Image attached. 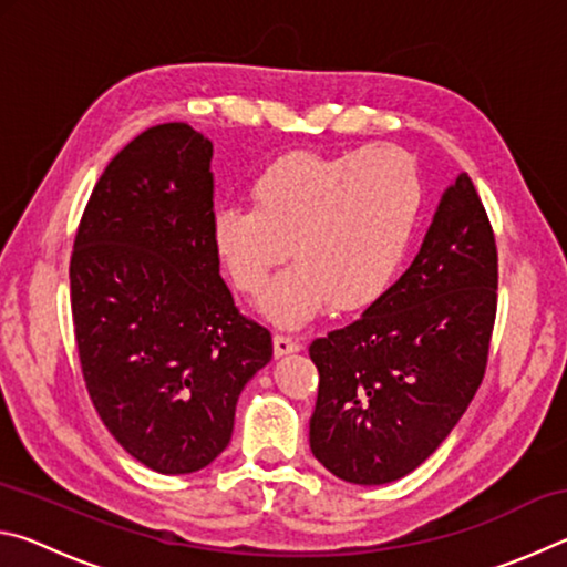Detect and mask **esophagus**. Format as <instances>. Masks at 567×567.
I'll return each mask as SVG.
<instances>
[{"instance_id": "esophagus-1", "label": "esophagus", "mask_w": 567, "mask_h": 567, "mask_svg": "<svg viewBox=\"0 0 567 567\" xmlns=\"http://www.w3.org/2000/svg\"><path fill=\"white\" fill-rule=\"evenodd\" d=\"M300 340L290 338V334H275V354L277 358H282V354H292V352H300Z\"/></svg>"}]
</instances>
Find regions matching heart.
Returning <instances> with one entry per match:
<instances>
[{
  "label": "heart",
  "mask_w": 567,
  "mask_h": 567,
  "mask_svg": "<svg viewBox=\"0 0 567 567\" xmlns=\"http://www.w3.org/2000/svg\"><path fill=\"white\" fill-rule=\"evenodd\" d=\"M249 197L252 207L225 205L213 215L215 255L237 290L255 297L290 243L297 265L267 292L265 310L300 324L328 302L358 310L388 290L417 223L422 185L398 147L295 150L257 172Z\"/></svg>",
  "instance_id": "heart-1"
}]
</instances>
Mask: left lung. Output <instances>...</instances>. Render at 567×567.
<instances>
[{
	"label": "left lung",
	"mask_w": 567,
	"mask_h": 567,
	"mask_svg": "<svg viewBox=\"0 0 567 567\" xmlns=\"http://www.w3.org/2000/svg\"><path fill=\"white\" fill-rule=\"evenodd\" d=\"M495 312V233L463 172L405 275L310 344L320 372L312 455L354 485L392 483L425 463L485 378Z\"/></svg>",
	"instance_id": "left-lung-1"
}]
</instances>
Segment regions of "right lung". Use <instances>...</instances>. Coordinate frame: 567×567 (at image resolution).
I'll return each instance as SVG.
<instances>
[{
  "label": "right lung",
  "mask_w": 567,
  "mask_h": 567,
  "mask_svg": "<svg viewBox=\"0 0 567 567\" xmlns=\"http://www.w3.org/2000/svg\"><path fill=\"white\" fill-rule=\"evenodd\" d=\"M213 142L185 122L137 134L94 185L70 300L82 378L114 440L162 475L207 467L233 437L272 334L237 310L209 237Z\"/></svg>",
  "instance_id": "add662e5"
}]
</instances>
